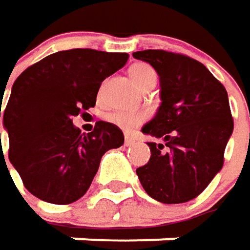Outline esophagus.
Returning a JSON list of instances; mask_svg holds the SVG:
<instances>
[{
  "label": "esophagus",
  "instance_id": "esophagus-1",
  "mask_svg": "<svg viewBox=\"0 0 250 250\" xmlns=\"http://www.w3.org/2000/svg\"><path fill=\"white\" fill-rule=\"evenodd\" d=\"M132 144H135V140H134L129 134H125V146L129 147V146H132Z\"/></svg>",
  "mask_w": 250,
  "mask_h": 250
}]
</instances>
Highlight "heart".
Segmentation results:
<instances>
[{"label":"heart","mask_w":250,"mask_h":250,"mask_svg":"<svg viewBox=\"0 0 250 250\" xmlns=\"http://www.w3.org/2000/svg\"><path fill=\"white\" fill-rule=\"evenodd\" d=\"M129 74H131L132 81L138 87H143L147 81L157 78L154 69L147 63L134 65L131 68ZM146 119H147V112L146 110H135V109H119V110H113L109 115H106L107 122H110L115 126H118L121 129H125V131H131V129L137 128Z\"/></svg>","instance_id":"obj_1"}]
</instances>
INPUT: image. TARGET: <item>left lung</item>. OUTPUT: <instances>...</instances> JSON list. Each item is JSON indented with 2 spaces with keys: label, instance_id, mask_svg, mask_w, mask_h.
<instances>
[{
  "label": "left lung",
  "instance_id": "8db88e82",
  "mask_svg": "<svg viewBox=\"0 0 250 250\" xmlns=\"http://www.w3.org/2000/svg\"><path fill=\"white\" fill-rule=\"evenodd\" d=\"M135 60L150 63L160 80V106L141 131L151 157L137 169L144 190L163 204L196 198L221 170L233 119L224 85L201 62L173 52L147 49Z\"/></svg>",
  "mask_w": 250,
  "mask_h": 250
}]
</instances>
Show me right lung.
I'll return each mask as SVG.
<instances>
[{"instance_id":"obj_1","label":"right lung","mask_w":250,"mask_h":250,"mask_svg":"<svg viewBox=\"0 0 250 250\" xmlns=\"http://www.w3.org/2000/svg\"><path fill=\"white\" fill-rule=\"evenodd\" d=\"M126 61L128 54L60 51L29 66L14 81L2 118L8 157L36 198L51 204L80 199L91 185L102 156L124 144V134L113 124L99 121L85 135L71 118L94 107L102 81Z\"/></svg>"}]
</instances>
